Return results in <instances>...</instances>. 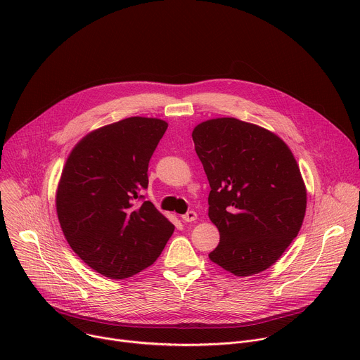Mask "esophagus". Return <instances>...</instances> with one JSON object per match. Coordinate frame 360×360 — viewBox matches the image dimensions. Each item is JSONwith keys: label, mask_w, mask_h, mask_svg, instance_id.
Segmentation results:
<instances>
[{"label": "esophagus", "mask_w": 360, "mask_h": 360, "mask_svg": "<svg viewBox=\"0 0 360 360\" xmlns=\"http://www.w3.org/2000/svg\"><path fill=\"white\" fill-rule=\"evenodd\" d=\"M196 218H198V215L195 211H188L185 215H182L184 222H193V221H196Z\"/></svg>", "instance_id": "obj_1"}]
</instances>
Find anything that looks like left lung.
<instances>
[{
    "label": "left lung",
    "instance_id": "obj_1",
    "mask_svg": "<svg viewBox=\"0 0 360 360\" xmlns=\"http://www.w3.org/2000/svg\"><path fill=\"white\" fill-rule=\"evenodd\" d=\"M208 176L210 219L221 239L210 259L235 276L272 266L297 236L306 186L289 146L274 132L236 118L192 131Z\"/></svg>",
    "mask_w": 360,
    "mask_h": 360
}]
</instances>
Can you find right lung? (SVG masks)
I'll list each match as a JSON object with an SVG mask.
<instances>
[{
	"label": "right lung",
	"mask_w": 360,
	"mask_h": 360,
	"mask_svg": "<svg viewBox=\"0 0 360 360\" xmlns=\"http://www.w3.org/2000/svg\"><path fill=\"white\" fill-rule=\"evenodd\" d=\"M168 124L131 117L85 135L57 188V215L72 250L94 271L125 279L157 261L175 226L149 200L148 164Z\"/></svg>",
	"instance_id": "obj_1"
}]
</instances>
